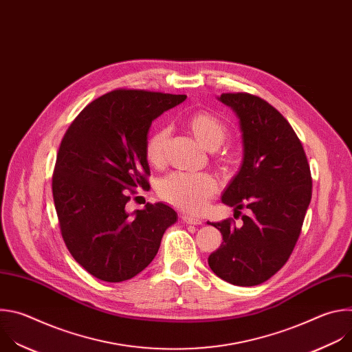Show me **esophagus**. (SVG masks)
I'll use <instances>...</instances> for the list:
<instances>
[{"instance_id": "obj_1", "label": "esophagus", "mask_w": 352, "mask_h": 352, "mask_svg": "<svg viewBox=\"0 0 352 352\" xmlns=\"http://www.w3.org/2000/svg\"><path fill=\"white\" fill-rule=\"evenodd\" d=\"M182 221L187 225H201L202 221L198 219V218H192V217H188V215H182Z\"/></svg>"}]
</instances>
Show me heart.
<instances>
[{"label": "heart", "mask_w": 352, "mask_h": 352, "mask_svg": "<svg viewBox=\"0 0 352 352\" xmlns=\"http://www.w3.org/2000/svg\"><path fill=\"white\" fill-rule=\"evenodd\" d=\"M188 131L209 151L218 150L228 137L226 123L214 113L205 111L194 112L184 120ZM169 140V130L155 129L146 140V160L154 168H162L166 161L165 150ZM218 191V182L208 173L186 175L172 173L164 177L157 186L158 197L172 206L195 214L206 206V202Z\"/></svg>", "instance_id": "b5f03b06"}]
</instances>
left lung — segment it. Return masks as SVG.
<instances>
[{
  "label": "left lung",
  "instance_id": "1",
  "mask_svg": "<svg viewBox=\"0 0 352 352\" xmlns=\"http://www.w3.org/2000/svg\"><path fill=\"white\" fill-rule=\"evenodd\" d=\"M240 119L244 158L226 187L222 202L234 206V219L209 223L222 244L208 258L212 272L228 283L256 286L289 261L301 234L312 197V177L298 135L287 119L263 98L223 93L219 98Z\"/></svg>",
  "mask_w": 352,
  "mask_h": 352
}]
</instances>
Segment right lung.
<instances>
[{
    "label": "right lung",
    "instance_id": "obj_1",
    "mask_svg": "<svg viewBox=\"0 0 352 352\" xmlns=\"http://www.w3.org/2000/svg\"><path fill=\"white\" fill-rule=\"evenodd\" d=\"M184 100L116 89L90 102L62 138L52 173L60 234L75 261L104 282H124L146 269L177 219L162 202L133 217L124 206L135 188L150 187L144 148L153 120Z\"/></svg>",
    "mask_w": 352,
    "mask_h": 352
}]
</instances>
